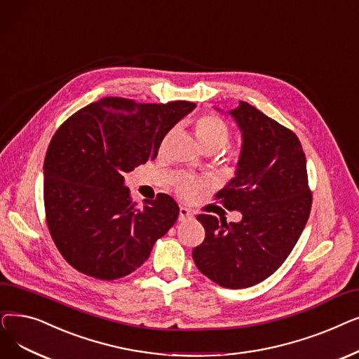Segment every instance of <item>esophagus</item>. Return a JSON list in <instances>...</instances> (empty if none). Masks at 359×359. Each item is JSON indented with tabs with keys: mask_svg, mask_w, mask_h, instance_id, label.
<instances>
[{
	"mask_svg": "<svg viewBox=\"0 0 359 359\" xmlns=\"http://www.w3.org/2000/svg\"><path fill=\"white\" fill-rule=\"evenodd\" d=\"M194 215L190 209L187 208H180V220H187V219H193Z\"/></svg>",
	"mask_w": 359,
	"mask_h": 359,
	"instance_id": "1",
	"label": "esophagus"
}]
</instances>
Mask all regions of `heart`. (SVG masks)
Wrapping results in <instances>:
<instances>
[{"instance_id": "heart-1", "label": "heart", "mask_w": 359, "mask_h": 359, "mask_svg": "<svg viewBox=\"0 0 359 359\" xmlns=\"http://www.w3.org/2000/svg\"><path fill=\"white\" fill-rule=\"evenodd\" d=\"M196 137L204 150L224 149L231 140V130L220 116L215 114L201 115L196 123ZM204 182L191 177H184L177 184V193L182 198L193 197Z\"/></svg>"}]
</instances>
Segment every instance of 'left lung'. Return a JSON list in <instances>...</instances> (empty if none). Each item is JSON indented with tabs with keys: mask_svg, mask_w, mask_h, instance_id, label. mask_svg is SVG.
Returning <instances> with one entry per match:
<instances>
[{
	"mask_svg": "<svg viewBox=\"0 0 359 359\" xmlns=\"http://www.w3.org/2000/svg\"><path fill=\"white\" fill-rule=\"evenodd\" d=\"M243 133L235 177L216 193L235 224L198 215L206 231L193 250L197 269L219 286L241 289L273 275L291 254L309 220L313 194L297 134L247 102L229 112Z\"/></svg>",
	"mask_w": 359,
	"mask_h": 359,
	"instance_id": "1",
	"label": "left lung"
}]
</instances>
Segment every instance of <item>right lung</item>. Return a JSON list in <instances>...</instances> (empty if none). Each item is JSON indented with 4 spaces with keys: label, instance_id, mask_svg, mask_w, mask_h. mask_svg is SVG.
Returning <instances> with one entry per match:
<instances>
[{
    "label": "right lung",
    "instance_id": "obj_1",
    "mask_svg": "<svg viewBox=\"0 0 359 359\" xmlns=\"http://www.w3.org/2000/svg\"><path fill=\"white\" fill-rule=\"evenodd\" d=\"M196 104H139L104 97L60 126L43 162V203L50 236L65 262L100 280L140 267L177 222L172 197L158 194L139 209L124 174L153 161L159 146Z\"/></svg>",
    "mask_w": 359,
    "mask_h": 359
}]
</instances>
